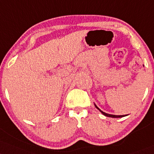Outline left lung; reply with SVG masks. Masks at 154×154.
Wrapping results in <instances>:
<instances>
[{"label":"left lung","instance_id":"1","mask_svg":"<svg viewBox=\"0 0 154 154\" xmlns=\"http://www.w3.org/2000/svg\"><path fill=\"white\" fill-rule=\"evenodd\" d=\"M95 107H96V108H97L98 110H99L100 111V112H102V113H103V115H104V116H107V117H110V118H122V117H124V116H115V115H110V114H107V113H105V112H103V111H102L101 110H100L99 108H98L97 107V105H95Z\"/></svg>","mask_w":154,"mask_h":154}]
</instances>
